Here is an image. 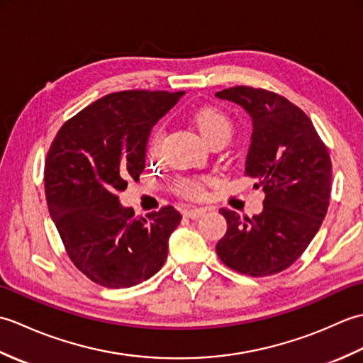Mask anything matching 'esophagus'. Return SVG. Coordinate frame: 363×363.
Instances as JSON below:
<instances>
[{
	"label": "esophagus",
	"instance_id": "obj_1",
	"mask_svg": "<svg viewBox=\"0 0 363 363\" xmlns=\"http://www.w3.org/2000/svg\"><path fill=\"white\" fill-rule=\"evenodd\" d=\"M204 212H206L204 209H184L182 213H184V217L191 218V220H196V218L201 217Z\"/></svg>",
	"mask_w": 363,
	"mask_h": 363
}]
</instances>
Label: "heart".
Here are the masks:
<instances>
[{
    "mask_svg": "<svg viewBox=\"0 0 363 363\" xmlns=\"http://www.w3.org/2000/svg\"><path fill=\"white\" fill-rule=\"evenodd\" d=\"M190 123L198 134L201 135L203 140L207 145H218L226 143L233 134V123H230L228 115L215 106H203L191 112ZM162 134H156L152 138L151 151L157 152L160 145ZM209 179L207 177H181L176 182V194L186 196L190 199H199L206 195Z\"/></svg>",
    "mask_w": 363,
    "mask_h": 363,
    "instance_id": "obj_1",
    "label": "heart"
}]
</instances>
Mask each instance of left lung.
Here are the masks:
<instances>
[{
	"label": "left lung",
	"instance_id": "obj_1",
	"mask_svg": "<svg viewBox=\"0 0 363 363\" xmlns=\"http://www.w3.org/2000/svg\"><path fill=\"white\" fill-rule=\"evenodd\" d=\"M217 96L251 115L254 130L245 176L265 191L264 211L251 218L220 209L228 230L217 254L242 274L281 273L301 257L326 217L333 181L328 146L311 118L274 91L237 86Z\"/></svg>",
	"mask_w": 363,
	"mask_h": 363
}]
</instances>
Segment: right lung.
Wrapping results in <instances>:
<instances>
[{"label": "right lung", "mask_w": 363, "mask_h": 363, "mask_svg": "<svg viewBox=\"0 0 363 363\" xmlns=\"http://www.w3.org/2000/svg\"><path fill=\"white\" fill-rule=\"evenodd\" d=\"M184 91H115L84 107L57 130L45 160V196L67 256L91 282L128 289L165 264L181 223L173 206L146 217L120 204L145 169L151 128Z\"/></svg>", "instance_id": "obj_1"}]
</instances>
